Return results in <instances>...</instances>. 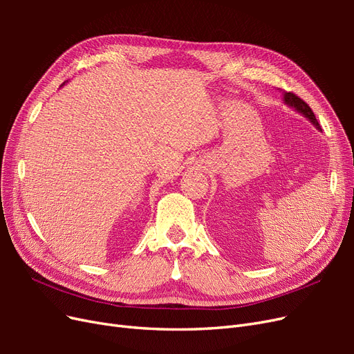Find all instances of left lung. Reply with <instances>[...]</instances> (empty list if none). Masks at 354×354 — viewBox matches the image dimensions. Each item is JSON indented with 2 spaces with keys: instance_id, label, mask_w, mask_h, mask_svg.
Here are the masks:
<instances>
[{
  "instance_id": "1",
  "label": "left lung",
  "mask_w": 354,
  "mask_h": 354,
  "mask_svg": "<svg viewBox=\"0 0 354 354\" xmlns=\"http://www.w3.org/2000/svg\"><path fill=\"white\" fill-rule=\"evenodd\" d=\"M283 103L288 104L289 108L295 109L298 113L304 115V116L307 118V120L317 128V130H320V125H319V122H317V120H316V116H315L313 111L310 109V106H308L304 100L299 99L298 95H295L294 93H283Z\"/></svg>"
}]
</instances>
